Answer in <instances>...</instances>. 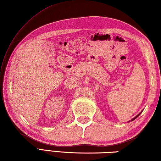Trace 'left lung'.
Returning <instances> with one entry per match:
<instances>
[{"label": "left lung", "mask_w": 161, "mask_h": 161, "mask_svg": "<svg viewBox=\"0 0 161 161\" xmlns=\"http://www.w3.org/2000/svg\"><path fill=\"white\" fill-rule=\"evenodd\" d=\"M140 114H141V113H139V114L137 115V116H135V117L134 118H132V119L131 120H130V121H132V120H135V119H136V118H137V117H138V116H139V115H140ZM130 121H129V122H130Z\"/></svg>", "instance_id": "8db88e82"}]
</instances>
